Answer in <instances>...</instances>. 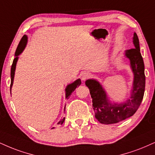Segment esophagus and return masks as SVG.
Listing matches in <instances>:
<instances>
[{"label":"esophagus","mask_w":155,"mask_h":155,"mask_svg":"<svg viewBox=\"0 0 155 155\" xmlns=\"http://www.w3.org/2000/svg\"><path fill=\"white\" fill-rule=\"evenodd\" d=\"M91 76V74L89 72H84L83 73L82 75H81V79L83 80V81H85L86 79H89V78H90Z\"/></svg>","instance_id":"esophagus-1"}]
</instances>
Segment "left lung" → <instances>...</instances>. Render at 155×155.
Wrapping results in <instances>:
<instances>
[{
    "mask_svg": "<svg viewBox=\"0 0 155 155\" xmlns=\"http://www.w3.org/2000/svg\"><path fill=\"white\" fill-rule=\"evenodd\" d=\"M134 48L126 50L125 55L130 60L132 71L134 73L133 89L131 94L123 103H111L102 85L95 79H88L85 84L88 87L94 116L100 123L113 124L129 118L137 112L141 105L144 94L145 74L144 64L140 53L139 38L134 32L133 37Z\"/></svg>",
    "mask_w": 155,
    "mask_h": 155,
    "instance_id": "obj_1",
    "label": "left lung"
}]
</instances>
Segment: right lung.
Returning <instances> with one entry per match:
<instances>
[{
	"mask_svg": "<svg viewBox=\"0 0 155 155\" xmlns=\"http://www.w3.org/2000/svg\"><path fill=\"white\" fill-rule=\"evenodd\" d=\"M27 35H24L22 37L21 40H20L19 43H18V45L17 48H16V53H15V58L14 59V61H13L12 66V68H11V86H10V90H12V87L13 85V82H14V74H15V70H16V63H17L18 61V55H19L20 54L22 53L24 48L26 47V45H27ZM81 81L79 79L76 80L74 82H73L70 84H68L66 87V98L68 99L69 98V96L71 94V93L75 90L76 88L77 87L81 84ZM65 120V118H63V119H61V120L58 122V124H63V122Z\"/></svg>",
	"mask_w": 155,
	"mask_h": 155,
	"instance_id": "add662e5",
	"label": "right lung"
}]
</instances>
